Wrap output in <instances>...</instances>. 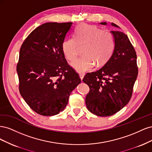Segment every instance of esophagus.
I'll return each mask as SVG.
<instances>
[{"instance_id": "obj_1", "label": "esophagus", "mask_w": 152, "mask_h": 152, "mask_svg": "<svg viewBox=\"0 0 152 152\" xmlns=\"http://www.w3.org/2000/svg\"><path fill=\"white\" fill-rule=\"evenodd\" d=\"M79 77H80V79L82 80V79H83L84 77V73H80V74H79Z\"/></svg>"}]
</instances>
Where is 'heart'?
<instances>
[{
    "instance_id": "obj_1",
    "label": "heart",
    "mask_w": 152,
    "mask_h": 152,
    "mask_svg": "<svg viewBox=\"0 0 152 152\" xmlns=\"http://www.w3.org/2000/svg\"><path fill=\"white\" fill-rule=\"evenodd\" d=\"M73 38L64 40L62 51L69 61L78 56L79 47H83L82 56L72 63V66L79 72L91 70L94 63L102 65L111 57L115 48L112 33L94 25L81 24L75 28Z\"/></svg>"
}]
</instances>
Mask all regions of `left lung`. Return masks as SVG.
<instances>
[{
  "label": "left lung",
  "instance_id": "left-lung-1",
  "mask_svg": "<svg viewBox=\"0 0 152 152\" xmlns=\"http://www.w3.org/2000/svg\"><path fill=\"white\" fill-rule=\"evenodd\" d=\"M111 32L115 40L112 56L102 68L87 73L82 80L90 89L86 97V107L99 117L111 116L129 103L138 73L136 53L128 37L120 31Z\"/></svg>",
  "mask_w": 152,
  "mask_h": 152
}]
</instances>
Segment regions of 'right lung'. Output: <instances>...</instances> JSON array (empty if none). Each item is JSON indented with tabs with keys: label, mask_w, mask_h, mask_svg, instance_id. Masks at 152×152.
Listing matches in <instances>:
<instances>
[{
	"label": "right lung",
	"mask_w": 152,
	"mask_h": 152,
	"mask_svg": "<svg viewBox=\"0 0 152 152\" xmlns=\"http://www.w3.org/2000/svg\"><path fill=\"white\" fill-rule=\"evenodd\" d=\"M72 25V22L45 23L31 32L20 48L16 67L20 93L41 115L53 116L62 112L72 91L81 82L62 51Z\"/></svg>",
	"instance_id": "right-lung-1"
}]
</instances>
